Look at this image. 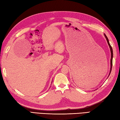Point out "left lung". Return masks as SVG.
Returning <instances> with one entry per match:
<instances>
[{
    "label": "left lung",
    "mask_w": 120,
    "mask_h": 120,
    "mask_svg": "<svg viewBox=\"0 0 120 120\" xmlns=\"http://www.w3.org/2000/svg\"><path fill=\"white\" fill-rule=\"evenodd\" d=\"M104 35L105 36V38H106V40H107V42H108V44L109 45V46L110 47V51H111V60H110V64H111V68H110V73L111 71V69H112V58H113V51H112V47L110 46V45L109 44V42L108 41V39L107 38V37L106 36V35H105V34H104ZM110 73H109V75H110Z\"/></svg>",
    "instance_id": "left-lung-1"
}]
</instances>
